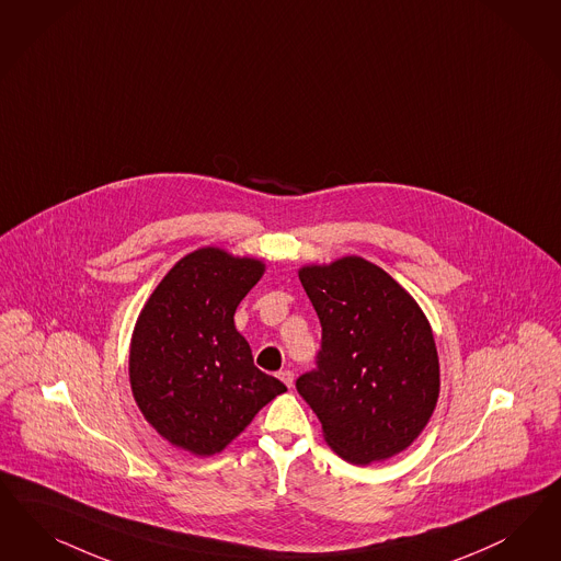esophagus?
Segmentation results:
<instances>
[{"mask_svg":"<svg viewBox=\"0 0 561 561\" xmlns=\"http://www.w3.org/2000/svg\"><path fill=\"white\" fill-rule=\"evenodd\" d=\"M278 380L283 381L287 388H290L293 381H295V376H293L290 369H283V371H278Z\"/></svg>","mask_w":561,"mask_h":561,"instance_id":"1","label":"esophagus"}]
</instances>
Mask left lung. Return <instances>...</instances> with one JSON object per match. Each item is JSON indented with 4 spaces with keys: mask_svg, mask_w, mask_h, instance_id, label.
Masks as SVG:
<instances>
[{
    "mask_svg": "<svg viewBox=\"0 0 561 561\" xmlns=\"http://www.w3.org/2000/svg\"><path fill=\"white\" fill-rule=\"evenodd\" d=\"M322 324L318 369L297 380L325 444L351 465L407 450L434 415L439 359L413 295L362 255L299 268Z\"/></svg>",
    "mask_w": 561,
    "mask_h": 561,
    "instance_id": "1",
    "label": "left lung"
}]
</instances>
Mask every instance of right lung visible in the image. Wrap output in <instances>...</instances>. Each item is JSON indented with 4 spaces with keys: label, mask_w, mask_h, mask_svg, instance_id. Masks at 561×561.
Returning <instances> with one entry per match:
<instances>
[{
    "label": "right lung",
    "mask_w": 561,
    "mask_h": 561,
    "mask_svg": "<svg viewBox=\"0 0 561 561\" xmlns=\"http://www.w3.org/2000/svg\"><path fill=\"white\" fill-rule=\"evenodd\" d=\"M257 257L215 245L183 255L146 299L129 343V386L171 446L222 453L287 386L253 365L236 309L264 276Z\"/></svg>",
    "instance_id": "1"
}]
</instances>
